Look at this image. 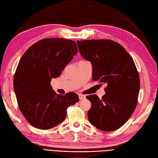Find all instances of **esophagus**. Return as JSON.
I'll use <instances>...</instances> for the list:
<instances>
[{"mask_svg":"<svg viewBox=\"0 0 158 158\" xmlns=\"http://www.w3.org/2000/svg\"><path fill=\"white\" fill-rule=\"evenodd\" d=\"M78 97H79V99H80V101H81V100H84V99H85V95H83L80 94V95H78Z\"/></svg>","mask_w":158,"mask_h":158,"instance_id":"obj_1","label":"esophagus"}]
</instances>
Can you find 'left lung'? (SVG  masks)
Listing matches in <instances>:
<instances>
[{"mask_svg": "<svg viewBox=\"0 0 158 158\" xmlns=\"http://www.w3.org/2000/svg\"><path fill=\"white\" fill-rule=\"evenodd\" d=\"M79 52L93 67L92 78L105 85L101 99L86 96L91 102L89 122L104 131L123 126L135 110L140 89L138 70L132 57L122 45L111 40H78Z\"/></svg>", "mask_w": 158, "mask_h": 158, "instance_id": "1", "label": "left lung"}]
</instances>
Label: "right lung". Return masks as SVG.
I'll use <instances>...</instances> for the list:
<instances>
[{"mask_svg":"<svg viewBox=\"0 0 158 158\" xmlns=\"http://www.w3.org/2000/svg\"><path fill=\"white\" fill-rule=\"evenodd\" d=\"M78 53L76 42L61 38L36 42L24 53L16 69L14 89L21 112L36 128L49 129L63 122L67 108L79 101L69 92L58 95L50 85Z\"/></svg>","mask_w":158,"mask_h":158,"instance_id":"obj_1","label":"right lung"}]
</instances>
